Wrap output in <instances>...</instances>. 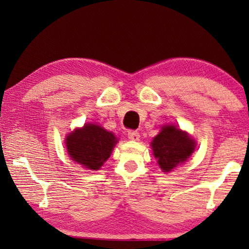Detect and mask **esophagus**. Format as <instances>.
Here are the masks:
<instances>
[{"label":"esophagus","mask_w":249,"mask_h":249,"mask_svg":"<svg viewBox=\"0 0 249 249\" xmlns=\"http://www.w3.org/2000/svg\"><path fill=\"white\" fill-rule=\"evenodd\" d=\"M127 136H128V140H130V141H138L140 140V133L138 132H128V134H127Z\"/></svg>","instance_id":"esophagus-1"}]
</instances>
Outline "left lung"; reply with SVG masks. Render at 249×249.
Here are the masks:
<instances>
[{"instance_id": "obj_1", "label": "left lung", "mask_w": 249, "mask_h": 249, "mask_svg": "<svg viewBox=\"0 0 249 249\" xmlns=\"http://www.w3.org/2000/svg\"><path fill=\"white\" fill-rule=\"evenodd\" d=\"M196 142L182 130L175 126H163L161 132L154 138L151 148L163 172L183 162L195 151Z\"/></svg>"}]
</instances>
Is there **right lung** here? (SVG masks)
<instances>
[{"label":"right lung","mask_w":249,"mask_h":249,"mask_svg":"<svg viewBox=\"0 0 249 249\" xmlns=\"http://www.w3.org/2000/svg\"><path fill=\"white\" fill-rule=\"evenodd\" d=\"M66 140L71 159L91 170L100 169L117 142L114 134L94 124L75 129Z\"/></svg>","instance_id":"add662e5"}]
</instances>
